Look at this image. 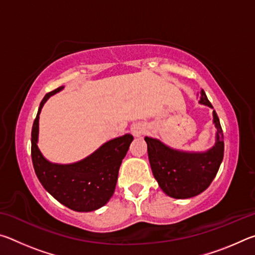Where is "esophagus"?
Masks as SVG:
<instances>
[{"label": "esophagus", "mask_w": 255, "mask_h": 255, "mask_svg": "<svg viewBox=\"0 0 255 255\" xmlns=\"http://www.w3.org/2000/svg\"><path fill=\"white\" fill-rule=\"evenodd\" d=\"M131 132L133 136H141L143 133L145 132V128L143 126H140V125H133V126L131 127Z\"/></svg>", "instance_id": "1"}]
</instances>
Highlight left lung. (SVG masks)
<instances>
[{
	"label": "left lung",
	"instance_id": "obj_1",
	"mask_svg": "<svg viewBox=\"0 0 255 255\" xmlns=\"http://www.w3.org/2000/svg\"><path fill=\"white\" fill-rule=\"evenodd\" d=\"M199 102L214 108L204 90H201ZM213 115L217 128L216 144L206 153L180 152L167 147L157 139L145 137L153 175L167 196L175 199L198 196L215 179L224 157V135L215 110Z\"/></svg>",
	"mask_w": 255,
	"mask_h": 255
}]
</instances>
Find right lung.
<instances>
[{"label": "right lung", "mask_w": 255, "mask_h": 255, "mask_svg": "<svg viewBox=\"0 0 255 255\" xmlns=\"http://www.w3.org/2000/svg\"><path fill=\"white\" fill-rule=\"evenodd\" d=\"M42 99L31 130V158L38 180L60 204L75 211H93L105 206L112 197L118 180L119 167L133 139L131 135L115 138L81 162L67 165L53 164L42 156L37 146L39 114L50 96Z\"/></svg>", "instance_id": "right-lung-1"}]
</instances>
